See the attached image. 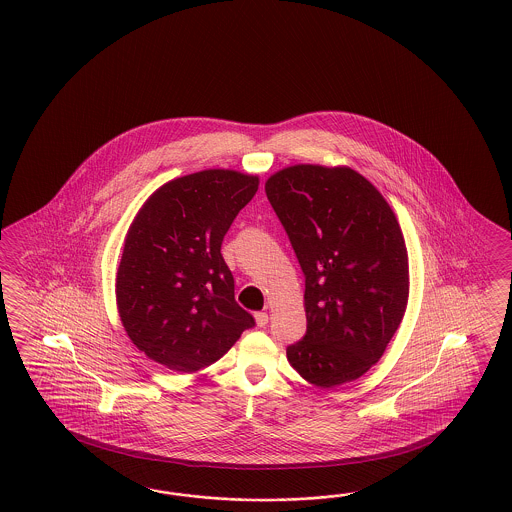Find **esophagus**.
I'll return each mask as SVG.
<instances>
[{
  "label": "esophagus",
  "mask_w": 512,
  "mask_h": 512,
  "mask_svg": "<svg viewBox=\"0 0 512 512\" xmlns=\"http://www.w3.org/2000/svg\"><path fill=\"white\" fill-rule=\"evenodd\" d=\"M255 324L259 326V328H264L266 324H268V313H255Z\"/></svg>",
  "instance_id": "34e87169"
}]
</instances>
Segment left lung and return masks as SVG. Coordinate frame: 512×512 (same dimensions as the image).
Masks as SVG:
<instances>
[{
    "mask_svg": "<svg viewBox=\"0 0 512 512\" xmlns=\"http://www.w3.org/2000/svg\"><path fill=\"white\" fill-rule=\"evenodd\" d=\"M264 190L305 276L307 330L287 360L313 386H343L382 358L404 317L410 270L401 225L352 167L296 164Z\"/></svg>",
    "mask_w": 512,
    "mask_h": 512,
    "instance_id": "1",
    "label": "left lung"
}]
</instances>
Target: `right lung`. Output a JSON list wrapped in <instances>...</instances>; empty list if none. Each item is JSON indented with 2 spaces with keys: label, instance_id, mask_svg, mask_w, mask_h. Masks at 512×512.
I'll list each match as a JSON object with an SVG mask.
<instances>
[{
  "label": "right lung",
  "instance_id": "1",
  "mask_svg": "<svg viewBox=\"0 0 512 512\" xmlns=\"http://www.w3.org/2000/svg\"><path fill=\"white\" fill-rule=\"evenodd\" d=\"M259 190V177L205 169L169 180L128 227L115 277L130 341L171 371L195 373L255 324L235 300L221 242Z\"/></svg>",
  "mask_w": 512,
  "mask_h": 512
}]
</instances>
